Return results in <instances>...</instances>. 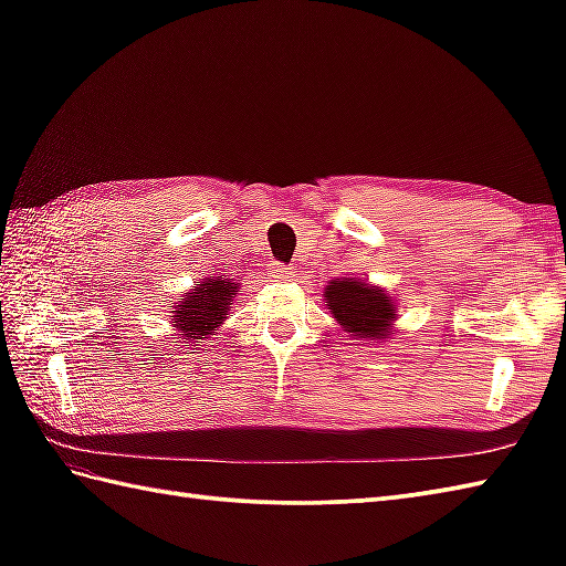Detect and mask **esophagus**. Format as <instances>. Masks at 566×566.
<instances>
[{"label": "esophagus", "instance_id": "34e87169", "mask_svg": "<svg viewBox=\"0 0 566 566\" xmlns=\"http://www.w3.org/2000/svg\"><path fill=\"white\" fill-rule=\"evenodd\" d=\"M270 276H274V280H290V276L294 274L292 272V268H290V264H284V262H270Z\"/></svg>", "mask_w": 566, "mask_h": 566}]
</instances>
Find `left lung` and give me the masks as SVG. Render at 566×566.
<instances>
[{
    "mask_svg": "<svg viewBox=\"0 0 566 566\" xmlns=\"http://www.w3.org/2000/svg\"><path fill=\"white\" fill-rule=\"evenodd\" d=\"M326 306L347 333L371 340L389 335L396 318L391 298L357 280H333L326 290Z\"/></svg>",
    "mask_w": 566,
    "mask_h": 566,
    "instance_id": "1",
    "label": "left lung"
}]
</instances>
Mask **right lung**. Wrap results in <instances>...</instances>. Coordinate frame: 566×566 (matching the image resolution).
Segmentation results:
<instances>
[{
	"label": "right lung",
	"instance_id": "right-lung-1",
	"mask_svg": "<svg viewBox=\"0 0 566 566\" xmlns=\"http://www.w3.org/2000/svg\"><path fill=\"white\" fill-rule=\"evenodd\" d=\"M235 290V282H226L223 276L221 280H207L199 284L179 304V311L172 321L179 331L177 335H182L185 340H201V335H209L211 331L219 328V323L228 316Z\"/></svg>",
	"mask_w": 566,
	"mask_h": 566
}]
</instances>
